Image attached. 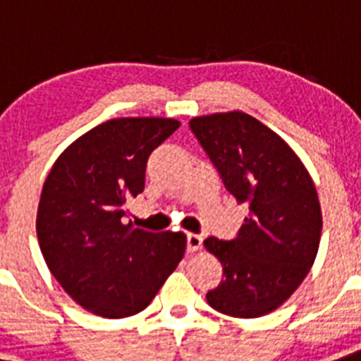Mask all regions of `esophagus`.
<instances>
[{
    "label": "esophagus",
    "instance_id": "esophagus-1",
    "mask_svg": "<svg viewBox=\"0 0 361 361\" xmlns=\"http://www.w3.org/2000/svg\"><path fill=\"white\" fill-rule=\"evenodd\" d=\"M202 242L204 238L200 237V235H195V233H187V251H198L202 247Z\"/></svg>",
    "mask_w": 361,
    "mask_h": 361
}]
</instances>
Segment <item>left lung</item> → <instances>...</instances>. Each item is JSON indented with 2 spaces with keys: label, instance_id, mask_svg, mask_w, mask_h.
I'll return each instance as SVG.
<instances>
[{
  "label": "left lung",
  "instance_id": "obj_1",
  "mask_svg": "<svg viewBox=\"0 0 361 361\" xmlns=\"http://www.w3.org/2000/svg\"><path fill=\"white\" fill-rule=\"evenodd\" d=\"M189 126L224 187L250 207L233 240H204L224 268L205 298L226 316H264L298 290L316 260L323 220L314 181L292 148L251 115H204Z\"/></svg>",
  "mask_w": 361,
  "mask_h": 361
}]
</instances>
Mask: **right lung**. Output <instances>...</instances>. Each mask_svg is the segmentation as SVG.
I'll return each mask as SVG.
<instances>
[{"label":"right lung","mask_w":361,"mask_h":361,"mask_svg":"<svg viewBox=\"0 0 361 361\" xmlns=\"http://www.w3.org/2000/svg\"><path fill=\"white\" fill-rule=\"evenodd\" d=\"M180 123L123 117L90 130L54 161L42 189L36 233L51 274L87 312L108 319L150 305L185 253L183 233L124 224L145 189L148 156Z\"/></svg>","instance_id":"add662e5"}]
</instances>
